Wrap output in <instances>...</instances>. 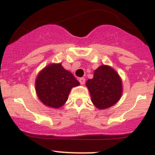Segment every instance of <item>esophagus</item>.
<instances>
[{
	"instance_id": "obj_1",
	"label": "esophagus",
	"mask_w": 155,
	"mask_h": 155,
	"mask_svg": "<svg viewBox=\"0 0 155 155\" xmlns=\"http://www.w3.org/2000/svg\"><path fill=\"white\" fill-rule=\"evenodd\" d=\"M79 82L81 83V84H84L85 83V78H79Z\"/></svg>"
}]
</instances>
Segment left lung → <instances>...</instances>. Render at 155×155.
I'll return each instance as SVG.
<instances>
[{
    "mask_svg": "<svg viewBox=\"0 0 155 155\" xmlns=\"http://www.w3.org/2000/svg\"><path fill=\"white\" fill-rule=\"evenodd\" d=\"M94 105L106 109L115 104L122 94V81L118 74L107 65H101L94 71V78L86 82Z\"/></svg>",
    "mask_w": 155,
    "mask_h": 155,
    "instance_id": "obj_1",
    "label": "left lung"
}]
</instances>
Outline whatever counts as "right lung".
<instances>
[{"label":"right lung","mask_w":155,"mask_h":155,"mask_svg":"<svg viewBox=\"0 0 155 155\" xmlns=\"http://www.w3.org/2000/svg\"><path fill=\"white\" fill-rule=\"evenodd\" d=\"M80 83L61 64H51L38 74L35 89L40 101L48 107L59 108L68 101L72 87Z\"/></svg>","instance_id":"1"}]
</instances>
